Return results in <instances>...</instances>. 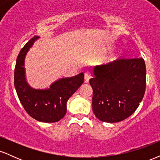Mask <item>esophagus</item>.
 Masks as SVG:
<instances>
[{"label": "esophagus", "mask_w": 160, "mask_h": 160, "mask_svg": "<svg viewBox=\"0 0 160 160\" xmlns=\"http://www.w3.org/2000/svg\"><path fill=\"white\" fill-rule=\"evenodd\" d=\"M92 78L90 73L89 72H86L85 74H84V81H85V82H89V80H90V78Z\"/></svg>", "instance_id": "1"}]
</instances>
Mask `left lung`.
<instances>
[{"label": "left lung", "mask_w": 160, "mask_h": 160, "mask_svg": "<svg viewBox=\"0 0 160 160\" xmlns=\"http://www.w3.org/2000/svg\"><path fill=\"white\" fill-rule=\"evenodd\" d=\"M92 111L99 120L118 122L130 117L142 101L146 66L142 58L118 59L92 68Z\"/></svg>", "instance_id": "left-lung-1"}]
</instances>
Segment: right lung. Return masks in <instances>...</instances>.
<instances>
[{"label": "right lung", "instance_id": "1", "mask_svg": "<svg viewBox=\"0 0 160 160\" xmlns=\"http://www.w3.org/2000/svg\"><path fill=\"white\" fill-rule=\"evenodd\" d=\"M38 39L39 37H34L20 51L16 59L14 85L24 109L32 118L43 122H58L66 114L68 100L82 84L84 74L82 72L71 78H60L48 89L32 88L26 80L24 66L27 52Z\"/></svg>", "mask_w": 160, "mask_h": 160}]
</instances>
